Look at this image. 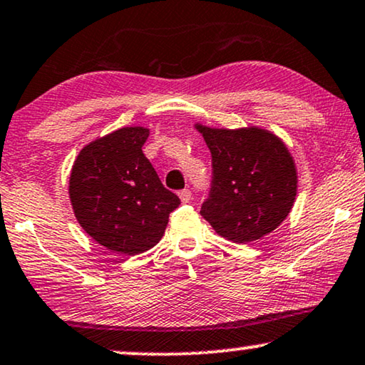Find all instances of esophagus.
I'll return each instance as SVG.
<instances>
[{
    "mask_svg": "<svg viewBox=\"0 0 365 365\" xmlns=\"http://www.w3.org/2000/svg\"><path fill=\"white\" fill-rule=\"evenodd\" d=\"M178 197L183 203H188V202H190V198H192V192L188 190V188H183V190L178 192Z\"/></svg>",
    "mask_w": 365,
    "mask_h": 365,
    "instance_id": "1",
    "label": "esophagus"
}]
</instances>
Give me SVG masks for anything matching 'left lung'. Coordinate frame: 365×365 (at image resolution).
Returning <instances> with one entry per match:
<instances>
[{"mask_svg": "<svg viewBox=\"0 0 365 365\" xmlns=\"http://www.w3.org/2000/svg\"><path fill=\"white\" fill-rule=\"evenodd\" d=\"M212 153V188L200 215L237 244L259 240L292 210L297 168L284 142L259 126L195 125Z\"/></svg>", "mask_w": 365, "mask_h": 365, "instance_id": "obj_1", "label": "left lung"}]
</instances>
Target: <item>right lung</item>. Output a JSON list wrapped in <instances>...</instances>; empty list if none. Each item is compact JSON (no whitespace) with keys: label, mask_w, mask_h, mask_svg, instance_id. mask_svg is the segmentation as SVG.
<instances>
[{"label":"right lung","mask_w":365,"mask_h":365,"mask_svg":"<svg viewBox=\"0 0 365 365\" xmlns=\"http://www.w3.org/2000/svg\"><path fill=\"white\" fill-rule=\"evenodd\" d=\"M150 130L125 126L78 153L70 200L78 223L95 242L121 255L152 249L180 198L167 190L142 147Z\"/></svg>","instance_id":"add662e5"}]
</instances>
